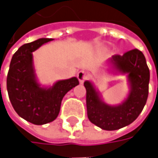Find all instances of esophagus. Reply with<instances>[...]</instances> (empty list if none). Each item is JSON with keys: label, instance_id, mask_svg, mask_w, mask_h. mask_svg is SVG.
<instances>
[{"label": "esophagus", "instance_id": "obj_1", "mask_svg": "<svg viewBox=\"0 0 158 158\" xmlns=\"http://www.w3.org/2000/svg\"><path fill=\"white\" fill-rule=\"evenodd\" d=\"M77 78L79 80V82L80 83H83L85 80H86V79L89 78V74L87 73L86 72H84V71H80L78 75H77Z\"/></svg>", "mask_w": 158, "mask_h": 158}]
</instances>
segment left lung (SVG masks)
Wrapping results in <instances>:
<instances>
[{
	"instance_id": "1",
	"label": "left lung",
	"mask_w": 158,
	"mask_h": 158,
	"mask_svg": "<svg viewBox=\"0 0 158 158\" xmlns=\"http://www.w3.org/2000/svg\"><path fill=\"white\" fill-rule=\"evenodd\" d=\"M111 62L118 71L128 74L131 91L122 105H106L100 99L89 81L84 83L88 119L105 130H116L133 123L143 111L149 95L150 70L143 52L134 49L123 56L116 54L112 57Z\"/></svg>"
}]
</instances>
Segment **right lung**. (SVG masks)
<instances>
[{
    "label": "right lung",
    "mask_w": 158,
    "mask_h": 158,
    "mask_svg": "<svg viewBox=\"0 0 158 158\" xmlns=\"http://www.w3.org/2000/svg\"><path fill=\"white\" fill-rule=\"evenodd\" d=\"M52 38L25 44L15 52L7 76L8 97L15 111L27 122L43 125L54 121L65 94L79 85L77 78L57 81L51 88H42L35 79L32 52Z\"/></svg>",
    "instance_id": "obj_1"
}]
</instances>
